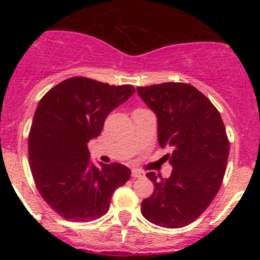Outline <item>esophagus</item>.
<instances>
[{
    "label": "esophagus",
    "instance_id": "34e87169",
    "mask_svg": "<svg viewBox=\"0 0 260 260\" xmlns=\"http://www.w3.org/2000/svg\"><path fill=\"white\" fill-rule=\"evenodd\" d=\"M132 177L133 178H142L144 177V172L140 171V170H132Z\"/></svg>",
    "mask_w": 260,
    "mask_h": 260
}]
</instances>
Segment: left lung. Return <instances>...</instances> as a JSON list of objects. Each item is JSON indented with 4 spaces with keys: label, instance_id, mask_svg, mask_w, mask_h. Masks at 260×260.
Masks as SVG:
<instances>
[{
    "label": "left lung",
    "instance_id": "1",
    "mask_svg": "<svg viewBox=\"0 0 260 260\" xmlns=\"http://www.w3.org/2000/svg\"><path fill=\"white\" fill-rule=\"evenodd\" d=\"M137 91L156 115L160 147L174 149L165 155L174 168L169 178L147 174L155 189L142 202V214L161 228H183L204 213L222 183L230 153L222 118L187 83L137 86Z\"/></svg>",
    "mask_w": 260,
    "mask_h": 260
}]
</instances>
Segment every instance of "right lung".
<instances>
[{"label":"right lung","mask_w":260,"mask_h":260,"mask_svg":"<svg viewBox=\"0 0 260 260\" xmlns=\"http://www.w3.org/2000/svg\"><path fill=\"white\" fill-rule=\"evenodd\" d=\"M134 91L132 85L72 77L39 103L28 138L29 164L40 196L63 219L88 222L105 215L116 188L129 180L131 170L121 164L101 169L91 164L88 143Z\"/></svg>","instance_id":"1"}]
</instances>
